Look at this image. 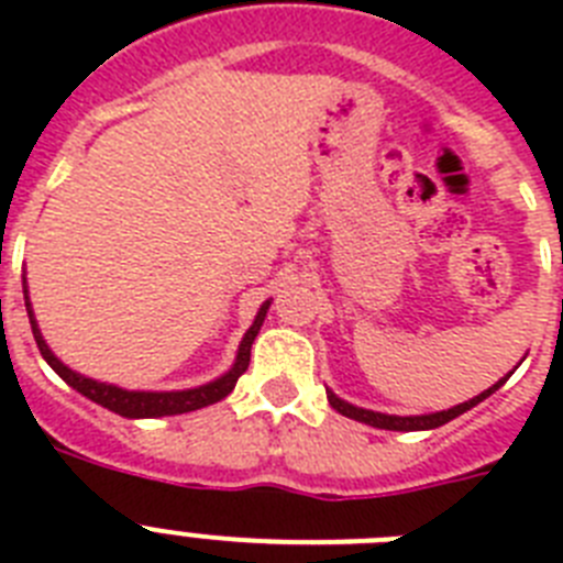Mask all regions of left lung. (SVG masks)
I'll return each mask as SVG.
<instances>
[{
	"mask_svg": "<svg viewBox=\"0 0 563 563\" xmlns=\"http://www.w3.org/2000/svg\"><path fill=\"white\" fill-rule=\"evenodd\" d=\"M505 380H507V377H501V380L494 383L490 389H485V391H482V395H476L474 400L460 402V406H454V409L437 411V415H420V417H397V415H380V411H369V409H357V406H352V402H346V400H341V397H338V395H332L330 389H327V400H330V406L338 411V415L350 417V420H357V422H366V426H372V429L429 431V429H440V426L451 422V420H454V417L465 415L467 409H474L476 402H482V400H485V397L494 395V391L499 389V386Z\"/></svg>",
	"mask_w": 563,
	"mask_h": 563,
	"instance_id": "left-lung-1",
	"label": "left lung"
}]
</instances>
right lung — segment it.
<instances>
[{
    "label": "right lung",
    "mask_w": 563,
    "mask_h": 563,
    "mask_svg": "<svg viewBox=\"0 0 563 563\" xmlns=\"http://www.w3.org/2000/svg\"><path fill=\"white\" fill-rule=\"evenodd\" d=\"M24 307H27V318H30V327H33V338H36L38 343V352H42L44 361L56 369V375L62 377V380H67L73 389L81 391L84 397H89L92 402H98V406H103V409L114 411V415H121V417H168V415H186V411L206 409V406H211V402H220L222 397L231 395L236 380L245 375L247 363H251V346L253 341H256L258 330H262V321H265L271 301H265V305L258 307L251 330L245 332V338H242V343H239L236 363H233L231 369H228L222 377H217V380L206 383V386H197V389H186V391H126V389H118V386H109V383H98L92 380V377L78 375V372H73L69 366H64V363L49 352L47 343H44L36 318H33V310H30L27 287H24Z\"/></svg>",
    "instance_id": "1"
}]
</instances>
